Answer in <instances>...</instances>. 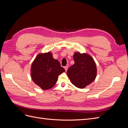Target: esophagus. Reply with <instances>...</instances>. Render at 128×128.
<instances>
[{
    "mask_svg": "<svg viewBox=\"0 0 128 128\" xmlns=\"http://www.w3.org/2000/svg\"><path fill=\"white\" fill-rule=\"evenodd\" d=\"M64 68V69H65L66 72H67V70H68V66H65Z\"/></svg>",
    "mask_w": 128,
    "mask_h": 128,
    "instance_id": "esophagus-1",
    "label": "esophagus"
}]
</instances>
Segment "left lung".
Returning <instances> with one entry per match:
<instances>
[{
    "label": "left lung",
    "mask_w": 128,
    "mask_h": 128,
    "mask_svg": "<svg viewBox=\"0 0 128 128\" xmlns=\"http://www.w3.org/2000/svg\"><path fill=\"white\" fill-rule=\"evenodd\" d=\"M75 64L69 67L67 74L76 87L84 88L95 80L97 69L94 59L88 53L75 52Z\"/></svg>",
    "instance_id": "1"
}]
</instances>
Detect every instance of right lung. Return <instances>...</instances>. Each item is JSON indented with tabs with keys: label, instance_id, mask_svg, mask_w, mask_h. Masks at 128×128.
<instances>
[{
	"label": "right lung",
	"instance_id": "obj_1",
	"mask_svg": "<svg viewBox=\"0 0 128 128\" xmlns=\"http://www.w3.org/2000/svg\"><path fill=\"white\" fill-rule=\"evenodd\" d=\"M64 72L59 61L54 59L51 52L38 54L30 68L33 82L44 90L51 88L54 86L58 76Z\"/></svg>",
	"mask_w": 128,
	"mask_h": 128
}]
</instances>
